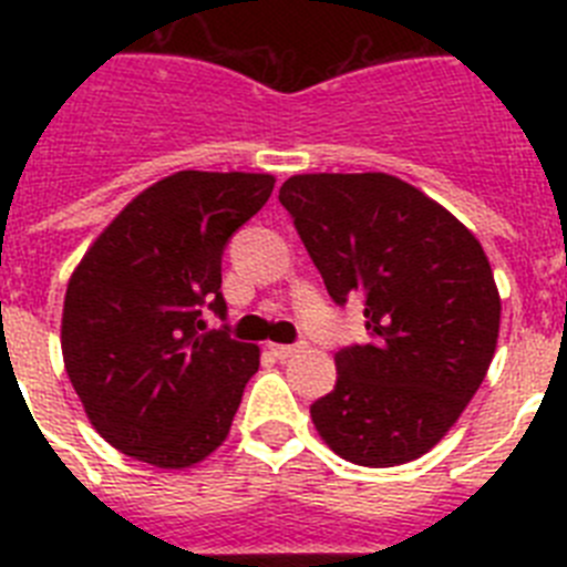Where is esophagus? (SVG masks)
<instances>
[{"instance_id":"obj_1","label":"esophagus","mask_w":567,"mask_h":567,"mask_svg":"<svg viewBox=\"0 0 567 567\" xmlns=\"http://www.w3.org/2000/svg\"><path fill=\"white\" fill-rule=\"evenodd\" d=\"M269 352L275 354L278 360H292L295 354L303 352V343H292V346H284V343H269Z\"/></svg>"}]
</instances>
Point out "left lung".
I'll return each instance as SVG.
<instances>
[{
    "label": "left lung",
    "instance_id": "obj_1",
    "mask_svg": "<svg viewBox=\"0 0 567 567\" xmlns=\"http://www.w3.org/2000/svg\"><path fill=\"white\" fill-rule=\"evenodd\" d=\"M338 303L360 295L372 343L334 354L338 383L309 414L354 465L432 452L488 372L499 292L480 240L443 204L385 173H307L280 187Z\"/></svg>",
    "mask_w": 567,
    "mask_h": 567
}]
</instances>
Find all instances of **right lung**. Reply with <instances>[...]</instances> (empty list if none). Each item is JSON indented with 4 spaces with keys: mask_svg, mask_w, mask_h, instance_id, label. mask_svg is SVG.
Segmentation results:
<instances>
[{
    "mask_svg": "<svg viewBox=\"0 0 567 567\" xmlns=\"http://www.w3.org/2000/svg\"><path fill=\"white\" fill-rule=\"evenodd\" d=\"M275 175L182 169L138 193L68 280L62 358L90 425L127 457L182 471L227 440L260 349L204 332L224 318L229 235L269 202Z\"/></svg>",
    "mask_w": 567,
    "mask_h": 567,
    "instance_id": "obj_1",
    "label": "right lung"
}]
</instances>
